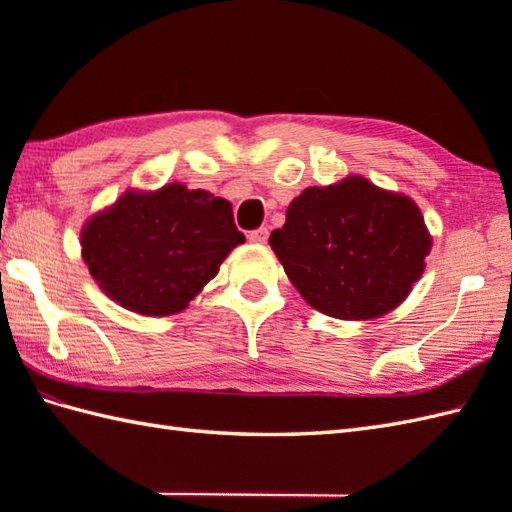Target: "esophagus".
Here are the masks:
<instances>
[{
  "label": "esophagus",
  "instance_id": "esophagus-1",
  "mask_svg": "<svg viewBox=\"0 0 512 512\" xmlns=\"http://www.w3.org/2000/svg\"><path fill=\"white\" fill-rule=\"evenodd\" d=\"M268 228L266 226H262V228H257V231H250L248 233V239L250 242H255V244H266L268 242Z\"/></svg>",
  "mask_w": 512,
  "mask_h": 512
}]
</instances>
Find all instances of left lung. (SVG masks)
I'll list each match as a JSON object with an SVG mask.
<instances>
[{"instance_id":"8db88e82","label":"left lung","mask_w":512,"mask_h":512,"mask_svg":"<svg viewBox=\"0 0 512 512\" xmlns=\"http://www.w3.org/2000/svg\"><path fill=\"white\" fill-rule=\"evenodd\" d=\"M431 233L409 195L350 173L290 202L270 248L314 310L369 321L396 310L424 273Z\"/></svg>"}]
</instances>
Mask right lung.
Listing matches in <instances>:
<instances>
[{"label":"right lung","instance_id":"right-lung-1","mask_svg":"<svg viewBox=\"0 0 512 512\" xmlns=\"http://www.w3.org/2000/svg\"><path fill=\"white\" fill-rule=\"evenodd\" d=\"M244 242L231 202L171 182L156 191L129 189L88 217L81 257L118 306L167 317L187 308Z\"/></svg>","mask_w":512,"mask_h":512}]
</instances>
